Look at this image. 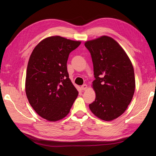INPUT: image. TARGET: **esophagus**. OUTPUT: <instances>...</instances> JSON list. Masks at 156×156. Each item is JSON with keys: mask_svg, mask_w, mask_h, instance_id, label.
I'll list each match as a JSON object with an SVG mask.
<instances>
[{"mask_svg": "<svg viewBox=\"0 0 156 156\" xmlns=\"http://www.w3.org/2000/svg\"><path fill=\"white\" fill-rule=\"evenodd\" d=\"M81 88L82 90H85L87 88V85L86 84H83V85L81 86Z\"/></svg>", "mask_w": 156, "mask_h": 156, "instance_id": "1", "label": "esophagus"}]
</instances>
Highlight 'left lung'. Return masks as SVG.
<instances>
[{
  "mask_svg": "<svg viewBox=\"0 0 156 156\" xmlns=\"http://www.w3.org/2000/svg\"><path fill=\"white\" fill-rule=\"evenodd\" d=\"M91 55L95 80V101L89 108L99 119L111 121L122 115L133 98L135 80L133 65L112 37L103 36L84 44Z\"/></svg>",
  "mask_w": 156,
  "mask_h": 156,
  "instance_id": "8db88e82",
  "label": "left lung"
}]
</instances>
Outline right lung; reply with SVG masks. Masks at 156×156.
<instances>
[{
  "label": "right lung",
  "mask_w": 156,
  "mask_h": 156,
  "mask_svg": "<svg viewBox=\"0 0 156 156\" xmlns=\"http://www.w3.org/2000/svg\"><path fill=\"white\" fill-rule=\"evenodd\" d=\"M81 41L58 36L47 37L33 50L27 66L25 92L32 107L49 121L61 120L69 112L78 91L69 78V53Z\"/></svg>",
  "instance_id": "obj_1"
}]
</instances>
